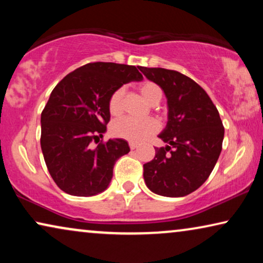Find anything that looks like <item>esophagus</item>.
<instances>
[{"label":"esophagus","mask_w":263,"mask_h":263,"mask_svg":"<svg viewBox=\"0 0 263 263\" xmlns=\"http://www.w3.org/2000/svg\"><path fill=\"white\" fill-rule=\"evenodd\" d=\"M129 147H130V149H135L139 147V143H135V142H130L129 143Z\"/></svg>","instance_id":"obj_1"}]
</instances>
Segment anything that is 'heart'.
<instances>
[{
  "label": "heart",
  "instance_id": "1",
  "mask_svg": "<svg viewBox=\"0 0 263 263\" xmlns=\"http://www.w3.org/2000/svg\"><path fill=\"white\" fill-rule=\"evenodd\" d=\"M140 93L142 98L151 105H157L163 98V91L156 82L146 81L140 86ZM124 89L120 87L115 89L112 95L110 96L109 112L112 116H118L122 112V99H123ZM159 128L157 121L148 118V120H134V118L125 117L121 118L112 124V133L118 138L129 140V141H142L143 139L148 138L149 135L154 134Z\"/></svg>",
  "mask_w": 263,
  "mask_h": 263
}]
</instances>
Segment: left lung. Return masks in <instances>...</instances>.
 I'll use <instances>...</instances> for the list:
<instances>
[{
    "mask_svg": "<svg viewBox=\"0 0 263 263\" xmlns=\"http://www.w3.org/2000/svg\"><path fill=\"white\" fill-rule=\"evenodd\" d=\"M139 69L167 100V123L158 135L167 145L156 148L154 159L143 165L145 183L158 195L185 196L206 182L220 156V116L204 89L190 78L164 68Z\"/></svg>",
    "mask_w": 263,
    "mask_h": 263,
    "instance_id": "8db88e82",
    "label": "left lung"
}]
</instances>
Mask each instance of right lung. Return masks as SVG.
I'll return each instance as SVG.
<instances>
[{"label": "right lung", "mask_w": 263, "mask_h": 263, "mask_svg": "<svg viewBox=\"0 0 263 263\" xmlns=\"http://www.w3.org/2000/svg\"><path fill=\"white\" fill-rule=\"evenodd\" d=\"M135 66L111 62L85 64L53 88L41 116V146L46 167L60 189L93 196L110 185L117 159L129 153L123 139H109L93 148L106 132L110 96L132 81H141Z\"/></svg>", "instance_id": "1"}]
</instances>
